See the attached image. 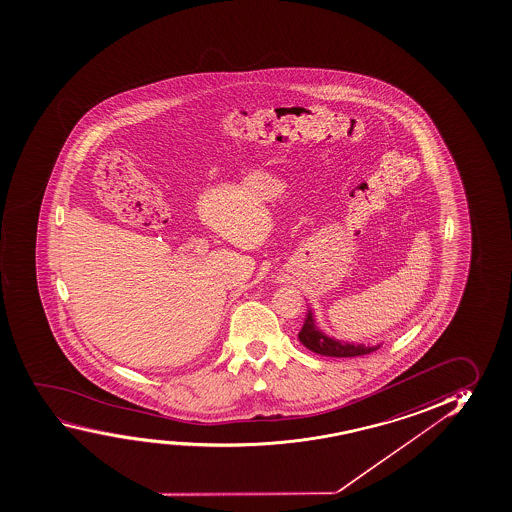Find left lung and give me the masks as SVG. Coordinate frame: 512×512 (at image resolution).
<instances>
[{
    "instance_id": "left-lung-1",
    "label": "left lung",
    "mask_w": 512,
    "mask_h": 512,
    "mask_svg": "<svg viewBox=\"0 0 512 512\" xmlns=\"http://www.w3.org/2000/svg\"><path fill=\"white\" fill-rule=\"evenodd\" d=\"M298 339L306 346L307 350L314 351L318 355H325V357H360V355L373 353L382 346V344L366 346V344L344 343L334 337L325 336L320 327L316 325L311 311H307V318L304 321V327L298 332Z\"/></svg>"
}]
</instances>
